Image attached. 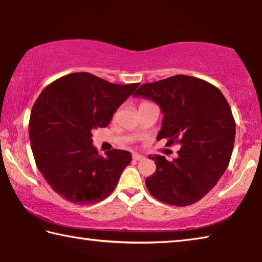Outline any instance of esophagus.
I'll use <instances>...</instances> for the list:
<instances>
[{
	"label": "esophagus",
	"instance_id": "1",
	"mask_svg": "<svg viewBox=\"0 0 262 262\" xmlns=\"http://www.w3.org/2000/svg\"><path fill=\"white\" fill-rule=\"evenodd\" d=\"M144 157L142 156V155H139V154H134L133 155V159H134V161H142V159H143Z\"/></svg>",
	"mask_w": 262,
	"mask_h": 262
}]
</instances>
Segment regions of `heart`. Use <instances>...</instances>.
I'll list each match as a JSON object with an SVG mask.
<instances>
[{
  "label": "heart",
  "instance_id": "heart-1",
  "mask_svg": "<svg viewBox=\"0 0 262 262\" xmlns=\"http://www.w3.org/2000/svg\"><path fill=\"white\" fill-rule=\"evenodd\" d=\"M145 103H149V101H145V100H144V101H142V103H141L140 105H142V104H145Z\"/></svg>",
  "mask_w": 262,
  "mask_h": 262
}]
</instances>
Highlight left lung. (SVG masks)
Returning a JSON list of instances; mask_svg holds the SVG:
<instances>
[{"label": "left lung", "mask_w": 262, "mask_h": 262, "mask_svg": "<svg viewBox=\"0 0 262 262\" xmlns=\"http://www.w3.org/2000/svg\"><path fill=\"white\" fill-rule=\"evenodd\" d=\"M134 96L154 100L164 114L157 140L180 144L172 162L157 155L155 173L145 179L149 193L166 205L185 207L200 201L227 170L236 122L228 100L203 79L176 75L145 83Z\"/></svg>", "instance_id": "8db88e82"}]
</instances>
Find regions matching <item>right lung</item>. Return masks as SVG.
I'll list each match as a JSON object with an SVG mask.
<instances>
[{
    "label": "right lung",
    "instance_id": "1",
    "mask_svg": "<svg viewBox=\"0 0 262 262\" xmlns=\"http://www.w3.org/2000/svg\"><path fill=\"white\" fill-rule=\"evenodd\" d=\"M139 85L74 73L39 95L29 123L31 149L40 173L62 199L92 205L112 194L132 155L113 149L103 157L92 145V132L107 126Z\"/></svg>",
    "mask_w": 262,
    "mask_h": 262
}]
</instances>
